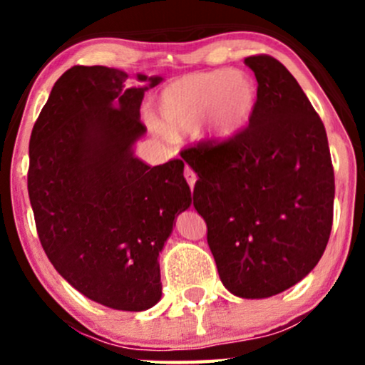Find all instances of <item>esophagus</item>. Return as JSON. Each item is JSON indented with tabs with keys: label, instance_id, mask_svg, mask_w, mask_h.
I'll return each instance as SVG.
<instances>
[{
	"label": "esophagus",
	"instance_id": "34e87169",
	"mask_svg": "<svg viewBox=\"0 0 365 365\" xmlns=\"http://www.w3.org/2000/svg\"><path fill=\"white\" fill-rule=\"evenodd\" d=\"M183 175H185V180H187L188 187H190V188H194L195 182H197V177H195L194 170H192V168H188V166H185V171H183Z\"/></svg>",
	"mask_w": 365,
	"mask_h": 365
}]
</instances>
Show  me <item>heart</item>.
I'll return each instance as SVG.
<instances>
[{
    "mask_svg": "<svg viewBox=\"0 0 365 365\" xmlns=\"http://www.w3.org/2000/svg\"><path fill=\"white\" fill-rule=\"evenodd\" d=\"M257 83L250 75L212 70L185 75L159 96L161 127L173 135L194 132L206 120L204 133L216 144L232 140L247 127L257 106Z\"/></svg>",
    "mask_w": 365,
    "mask_h": 365,
    "instance_id": "heart-1",
    "label": "heart"
}]
</instances>
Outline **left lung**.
<instances>
[{
	"label": "left lung",
	"mask_w": 365,
	"mask_h": 365,
	"mask_svg": "<svg viewBox=\"0 0 365 365\" xmlns=\"http://www.w3.org/2000/svg\"><path fill=\"white\" fill-rule=\"evenodd\" d=\"M245 65L259 91L249 127L182 158L199 177L194 207L225 288L267 299L319 262L333 225L334 173L324 125L295 77L267 54Z\"/></svg>",
	"instance_id": "8db88e82"
}]
</instances>
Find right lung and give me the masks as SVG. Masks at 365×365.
I'll list each match as a JSON object with an SVG mask.
<instances>
[{
    "mask_svg": "<svg viewBox=\"0 0 365 365\" xmlns=\"http://www.w3.org/2000/svg\"><path fill=\"white\" fill-rule=\"evenodd\" d=\"M72 66L54 83L29 144L27 188L54 269L87 299L148 311L161 299L159 252L192 197L183 161L149 166L133 153L144 92L161 77Z\"/></svg>",
    "mask_w": 365,
    "mask_h": 365,
    "instance_id": "add662e5",
    "label": "right lung"
}]
</instances>
